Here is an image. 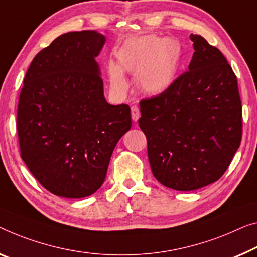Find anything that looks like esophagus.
<instances>
[{"label": "esophagus", "mask_w": 257, "mask_h": 257, "mask_svg": "<svg viewBox=\"0 0 257 257\" xmlns=\"http://www.w3.org/2000/svg\"><path fill=\"white\" fill-rule=\"evenodd\" d=\"M131 116H132V120L133 121H137L138 119H139L140 111H139V108H138L137 105H132L131 106Z\"/></svg>", "instance_id": "esophagus-1"}]
</instances>
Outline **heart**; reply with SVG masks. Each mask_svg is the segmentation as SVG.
<instances>
[{
  "instance_id": "b5f03b06",
  "label": "heart",
  "mask_w": 257,
  "mask_h": 257,
  "mask_svg": "<svg viewBox=\"0 0 257 257\" xmlns=\"http://www.w3.org/2000/svg\"><path fill=\"white\" fill-rule=\"evenodd\" d=\"M180 56V45L175 39L164 40L156 35L131 39L117 51L118 65H109L110 82L115 89L125 90L124 71L137 74V85L144 92L162 93L172 84Z\"/></svg>"
}]
</instances>
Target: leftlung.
<instances>
[{"instance_id": "left-lung-1", "label": "left lung", "mask_w": 257, "mask_h": 257, "mask_svg": "<svg viewBox=\"0 0 257 257\" xmlns=\"http://www.w3.org/2000/svg\"><path fill=\"white\" fill-rule=\"evenodd\" d=\"M186 72L156 96L140 101L152 172L162 185L194 191L226 171L242 138L236 76L218 48L191 34Z\"/></svg>"}]
</instances>
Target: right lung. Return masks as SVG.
<instances>
[{
  "label": "right lung",
  "instance_id": "add662e5",
  "mask_svg": "<svg viewBox=\"0 0 257 257\" xmlns=\"http://www.w3.org/2000/svg\"><path fill=\"white\" fill-rule=\"evenodd\" d=\"M95 31L69 32L35 55L17 110L21 157L55 195L79 199L103 184L118 140L131 128L127 104L111 105L95 57Z\"/></svg>",
  "mask_w": 257,
  "mask_h": 257
}]
</instances>
